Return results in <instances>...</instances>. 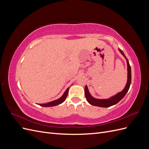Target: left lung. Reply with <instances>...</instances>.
Listing matches in <instances>:
<instances>
[{
  "mask_svg": "<svg viewBox=\"0 0 149 149\" xmlns=\"http://www.w3.org/2000/svg\"><path fill=\"white\" fill-rule=\"evenodd\" d=\"M119 50L122 53V55L125 58L126 60H127V82L125 85L124 89L121 92L118 93L117 94H116L115 96H112L109 99H106V100H100V99H96L93 97V96H91V95L90 94L89 92L87 86H86L85 89H84V94L88 102L90 104L98 106V107H110L119 102L128 92L129 89L130 88V83H131V68H130L129 62L127 59V58H126L125 56L124 55L123 52L120 49H119Z\"/></svg>",
  "mask_w": 149,
  "mask_h": 149,
  "instance_id": "1",
  "label": "left lung"
}]
</instances>
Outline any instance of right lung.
<instances>
[{
    "instance_id": "add662e5",
    "label": "right lung",
    "mask_w": 149,
    "mask_h": 149,
    "mask_svg": "<svg viewBox=\"0 0 149 149\" xmlns=\"http://www.w3.org/2000/svg\"><path fill=\"white\" fill-rule=\"evenodd\" d=\"M68 90H69V88H67L64 94H63V96L60 98L58 99V100L49 102L47 104H40L39 105L43 107H52V106H55L60 104H61L63 102H64L65 101L68 95Z\"/></svg>"
}]
</instances>
